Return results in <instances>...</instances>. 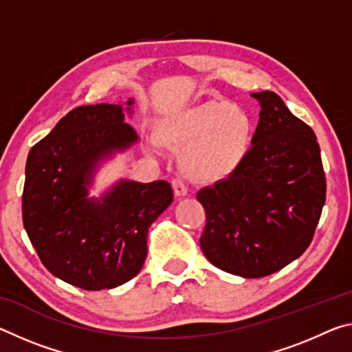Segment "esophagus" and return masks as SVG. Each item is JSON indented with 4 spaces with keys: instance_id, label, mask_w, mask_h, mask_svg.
Here are the masks:
<instances>
[{
    "instance_id": "34e87169",
    "label": "esophagus",
    "mask_w": 352,
    "mask_h": 352,
    "mask_svg": "<svg viewBox=\"0 0 352 352\" xmlns=\"http://www.w3.org/2000/svg\"><path fill=\"white\" fill-rule=\"evenodd\" d=\"M172 188H174L177 197H183V195L188 194V186L184 184V182L180 180V178H174V180H172Z\"/></svg>"
}]
</instances>
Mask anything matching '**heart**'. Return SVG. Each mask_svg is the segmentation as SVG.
Wrapping results in <instances>:
<instances>
[{
	"instance_id": "b5f03b06",
	"label": "heart",
	"mask_w": 352,
	"mask_h": 352,
	"mask_svg": "<svg viewBox=\"0 0 352 352\" xmlns=\"http://www.w3.org/2000/svg\"><path fill=\"white\" fill-rule=\"evenodd\" d=\"M254 133L252 116L231 102L208 99L166 118L158 138H147V148L163 153V146L182 151L183 170L197 182H217L239 168Z\"/></svg>"
}]
</instances>
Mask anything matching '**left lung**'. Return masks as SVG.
Segmentation results:
<instances>
[{
	"mask_svg": "<svg viewBox=\"0 0 352 352\" xmlns=\"http://www.w3.org/2000/svg\"><path fill=\"white\" fill-rule=\"evenodd\" d=\"M259 122L233 174L199 190L206 225L200 248L231 275L279 272L311 245L326 200V177L314 130L273 91L253 93Z\"/></svg>",
	"mask_w": 352,
	"mask_h": 352,
	"instance_id": "1",
	"label": "left lung"
}]
</instances>
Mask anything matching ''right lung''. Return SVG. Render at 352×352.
<instances>
[{"label":"right lung","mask_w":352,"mask_h":352,"mask_svg":"<svg viewBox=\"0 0 352 352\" xmlns=\"http://www.w3.org/2000/svg\"><path fill=\"white\" fill-rule=\"evenodd\" d=\"M133 100L82 105L63 116L28 155L23 225L52 275L83 290L118 287L147 256V231L172 204L168 182L121 180L88 199L100 160L138 141L124 122Z\"/></svg>","instance_id":"right-lung-1"}]
</instances>
